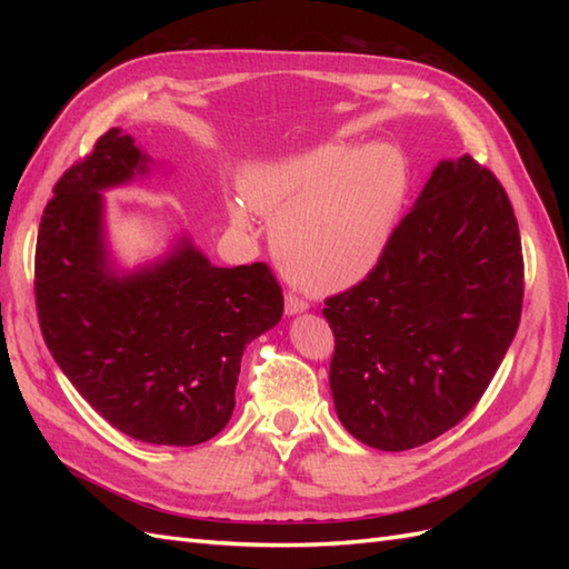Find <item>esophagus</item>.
<instances>
[{
    "mask_svg": "<svg viewBox=\"0 0 569 569\" xmlns=\"http://www.w3.org/2000/svg\"><path fill=\"white\" fill-rule=\"evenodd\" d=\"M308 310V300H303L296 293H286V312L288 316H298V312Z\"/></svg>",
    "mask_w": 569,
    "mask_h": 569,
    "instance_id": "34e87169",
    "label": "esophagus"
}]
</instances>
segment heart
Listing matches in <instances>:
<instances>
[{"instance_id": "heart-1", "label": "heart", "mask_w": 569, "mask_h": 569, "mask_svg": "<svg viewBox=\"0 0 569 569\" xmlns=\"http://www.w3.org/2000/svg\"><path fill=\"white\" fill-rule=\"evenodd\" d=\"M403 196L406 168L389 147H322L247 180L283 271L316 293L342 291L377 266ZM232 214L244 220L239 204Z\"/></svg>"}]
</instances>
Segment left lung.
<instances>
[{
  "mask_svg": "<svg viewBox=\"0 0 569 569\" xmlns=\"http://www.w3.org/2000/svg\"><path fill=\"white\" fill-rule=\"evenodd\" d=\"M521 308L509 196L471 156L440 161L367 278L325 300L337 418L383 452L440 438L485 396Z\"/></svg>",
  "mask_w": 569,
  "mask_h": 569,
  "instance_id": "obj_1",
  "label": "left lung"
}]
</instances>
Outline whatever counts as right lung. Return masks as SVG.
Wrapping results in <instances>:
<instances>
[{"instance_id":"add662e5","label":"right lung","mask_w":569,"mask_h":569,"mask_svg":"<svg viewBox=\"0 0 569 569\" xmlns=\"http://www.w3.org/2000/svg\"><path fill=\"white\" fill-rule=\"evenodd\" d=\"M147 168L134 139L110 129L60 176L36 241V310L56 365L112 428L190 447L232 418L241 355L281 320L283 293L266 263L220 269L188 239L117 273L102 190Z\"/></svg>"}]
</instances>
